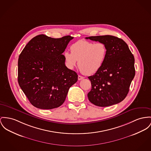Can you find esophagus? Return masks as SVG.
Instances as JSON below:
<instances>
[{
  "label": "esophagus",
  "instance_id": "34e87169",
  "mask_svg": "<svg viewBox=\"0 0 151 151\" xmlns=\"http://www.w3.org/2000/svg\"><path fill=\"white\" fill-rule=\"evenodd\" d=\"M78 80H81L83 79V77H82V76H81L78 75Z\"/></svg>",
  "mask_w": 151,
  "mask_h": 151
}]
</instances>
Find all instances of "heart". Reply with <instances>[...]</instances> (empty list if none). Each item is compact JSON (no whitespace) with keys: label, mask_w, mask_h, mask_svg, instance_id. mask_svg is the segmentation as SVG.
I'll return each instance as SVG.
<instances>
[{"label":"heart","mask_w":151,"mask_h":151,"mask_svg":"<svg viewBox=\"0 0 151 151\" xmlns=\"http://www.w3.org/2000/svg\"><path fill=\"white\" fill-rule=\"evenodd\" d=\"M71 52L65 51L64 58L70 69L74 68L78 60V68L86 75L95 74L100 70L108 54L106 45L102 42L80 40L70 46Z\"/></svg>","instance_id":"heart-1"}]
</instances>
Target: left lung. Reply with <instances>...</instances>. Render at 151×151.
I'll return each mask as SVG.
<instances>
[{
  "label": "left lung",
  "mask_w": 151,
  "mask_h": 151,
  "mask_svg": "<svg viewBox=\"0 0 151 151\" xmlns=\"http://www.w3.org/2000/svg\"><path fill=\"white\" fill-rule=\"evenodd\" d=\"M105 43L108 49L106 59L100 70L88 77L91 89L89 100L94 105L105 107L117 104L127 97L135 75L134 58L128 45L112 35L86 37Z\"/></svg>",
  "instance_id": "left-lung-1"
}]
</instances>
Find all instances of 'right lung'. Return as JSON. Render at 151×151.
I'll list each match as a JSON object with an SVG mask.
<instances>
[{"mask_svg": "<svg viewBox=\"0 0 151 151\" xmlns=\"http://www.w3.org/2000/svg\"><path fill=\"white\" fill-rule=\"evenodd\" d=\"M74 38H52L45 35L31 40L18 59V81L31 104L42 109L58 108L65 101L78 75L65 64L62 53Z\"/></svg>", "mask_w": 151, "mask_h": 151, "instance_id": "right-lung-1", "label": "right lung"}]
</instances>
